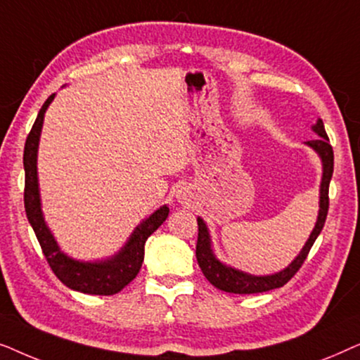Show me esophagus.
<instances>
[{"label":"esophagus","instance_id":"1","mask_svg":"<svg viewBox=\"0 0 360 360\" xmlns=\"http://www.w3.org/2000/svg\"><path fill=\"white\" fill-rule=\"evenodd\" d=\"M191 198H193V193H191L188 186H180L179 191H176V200H179L181 205H190Z\"/></svg>","mask_w":360,"mask_h":360}]
</instances>
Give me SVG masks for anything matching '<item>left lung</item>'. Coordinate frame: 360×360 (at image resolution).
I'll list each match as a JSON object with an SVG mask.
<instances>
[{"label":"left lung","mask_w":360,"mask_h":360,"mask_svg":"<svg viewBox=\"0 0 360 360\" xmlns=\"http://www.w3.org/2000/svg\"><path fill=\"white\" fill-rule=\"evenodd\" d=\"M313 131L316 132L319 137L314 141H308L307 146L311 147L313 150H316V154L321 157L323 162V179H321V188H319V213L314 229L309 234L307 244L303 245L302 252H300L292 264L287 269L280 270L277 274L272 275H250L245 272H240L238 269L229 267L223 262H219L216 259V255L211 249V238L206 228L205 221L198 218V240H196V260L201 272L211 285H214L216 288L223 290L228 293H239V295H250V293H262L269 292V290L280 288L298 272L302 267L304 259L308 257L309 249L313 248L314 240L321 233L324 221L328 216L329 208V181H331L333 170H334V154L333 147L329 144V137L324 131V124L321 120L316 121V124L313 126Z\"/></svg>","instance_id":"left-lung-1"}]
</instances>
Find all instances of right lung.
<instances>
[{"label": "right lung", "instance_id": "add662e5", "mask_svg": "<svg viewBox=\"0 0 360 360\" xmlns=\"http://www.w3.org/2000/svg\"><path fill=\"white\" fill-rule=\"evenodd\" d=\"M53 96L51 95L44 103L36 117L31 132H29L26 146H24V172H26V184H24V208L29 223H31L36 238L41 244L42 252L46 255L52 272L57 275L63 285L75 292L88 295H115L121 292L127 283L136 278L139 274L142 260H144V244L149 236L164 223L169 216L167 205L160 206L149 218L134 229L124 248L112 257L98 262H80L68 257L58 248L56 239L44 221L41 210V195H39L37 180V149L39 137H41L42 122L46 110L51 105Z\"/></svg>", "mask_w": 360, "mask_h": 360}]
</instances>
